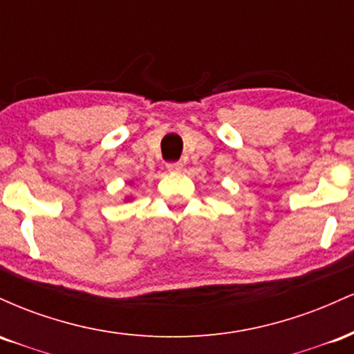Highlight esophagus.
Returning <instances> with one entry per match:
<instances>
[{"mask_svg":"<svg viewBox=\"0 0 354 354\" xmlns=\"http://www.w3.org/2000/svg\"><path fill=\"white\" fill-rule=\"evenodd\" d=\"M166 168H168V171L178 173V171H181L183 163L181 161H169V163H166Z\"/></svg>","mask_w":354,"mask_h":354,"instance_id":"esophagus-1","label":"esophagus"}]
</instances>
